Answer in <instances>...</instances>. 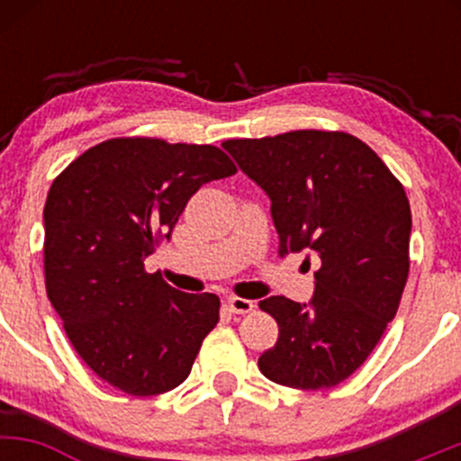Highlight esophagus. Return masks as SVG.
<instances>
[{"label":"esophagus","instance_id":"esophagus-1","mask_svg":"<svg viewBox=\"0 0 461 461\" xmlns=\"http://www.w3.org/2000/svg\"><path fill=\"white\" fill-rule=\"evenodd\" d=\"M227 305L234 314H247V312L253 310V301L249 299H240V297H230L227 299Z\"/></svg>","mask_w":461,"mask_h":461}]
</instances>
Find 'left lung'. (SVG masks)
<instances>
[{
	"mask_svg": "<svg viewBox=\"0 0 461 461\" xmlns=\"http://www.w3.org/2000/svg\"><path fill=\"white\" fill-rule=\"evenodd\" d=\"M223 147L271 199L279 253L308 249L321 258L310 303L260 301L279 338L258 366L288 388L338 385L366 362L399 310L410 273L405 190L345 131L299 130Z\"/></svg>",
	"mask_w": 461,
	"mask_h": 461,
	"instance_id": "left-lung-1",
	"label": "left lung"
}]
</instances>
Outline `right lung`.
Wrapping results in <instances>:
<instances>
[{
    "label": "right lung",
    "instance_id": "add662e5",
    "mask_svg": "<svg viewBox=\"0 0 461 461\" xmlns=\"http://www.w3.org/2000/svg\"><path fill=\"white\" fill-rule=\"evenodd\" d=\"M236 173L212 145L113 139L73 160L45 203V285L77 356L125 394L151 396L190 375L219 322L216 294H188L145 260L171 238L203 184Z\"/></svg>",
    "mask_w": 461,
    "mask_h": 461
}]
</instances>
